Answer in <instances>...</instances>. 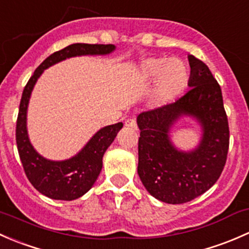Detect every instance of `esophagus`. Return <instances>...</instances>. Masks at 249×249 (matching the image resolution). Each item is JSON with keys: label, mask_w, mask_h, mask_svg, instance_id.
Returning <instances> with one entry per match:
<instances>
[{"label": "esophagus", "mask_w": 249, "mask_h": 249, "mask_svg": "<svg viewBox=\"0 0 249 249\" xmlns=\"http://www.w3.org/2000/svg\"><path fill=\"white\" fill-rule=\"evenodd\" d=\"M124 125L128 128H134V129H137V121L134 119H128L124 121Z\"/></svg>", "instance_id": "esophagus-1"}]
</instances>
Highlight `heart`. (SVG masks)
<instances>
[{
  "mask_svg": "<svg viewBox=\"0 0 249 249\" xmlns=\"http://www.w3.org/2000/svg\"><path fill=\"white\" fill-rule=\"evenodd\" d=\"M138 76L143 81H157V96L160 101L178 97L188 83V68L178 58H146L138 68Z\"/></svg>",
  "mask_w": 249,
  "mask_h": 249,
  "instance_id": "b5f03b06",
  "label": "heart"
}]
</instances>
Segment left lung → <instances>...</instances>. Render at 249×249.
I'll use <instances>...</instances> for the list:
<instances>
[{
    "label": "left lung",
    "instance_id": "left-lung-1",
    "mask_svg": "<svg viewBox=\"0 0 249 249\" xmlns=\"http://www.w3.org/2000/svg\"><path fill=\"white\" fill-rule=\"evenodd\" d=\"M189 91L169 106L142 112L138 174L146 191L166 204H183L209 191L222 174L229 148V124L222 89L209 67L188 56ZM192 117L202 129L201 142L183 151L171 142L178 121Z\"/></svg>",
    "mask_w": 249,
    "mask_h": 249
}]
</instances>
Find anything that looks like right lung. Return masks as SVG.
Segmentation results:
<instances>
[{
  "mask_svg": "<svg viewBox=\"0 0 249 249\" xmlns=\"http://www.w3.org/2000/svg\"><path fill=\"white\" fill-rule=\"evenodd\" d=\"M114 44L76 43L51 53L35 71L22 92L17 121V145L20 160L29 181L43 196L55 200H75L87 193L96 182L103 166V156L116 138L124 124L101 128L86 145L73 157L65 160H51L40 156L30 142L27 132V107L31 93L43 71L56 63L76 56L109 55Z\"/></svg>",
  "mask_w": 249,
  "mask_h": 249,
  "instance_id": "add662e5",
  "label": "right lung"
}]
</instances>
